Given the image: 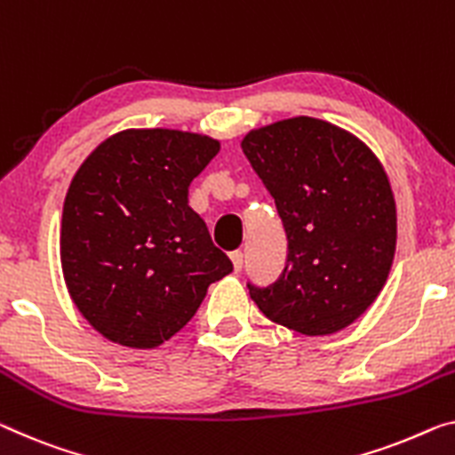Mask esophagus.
Instances as JSON below:
<instances>
[{"instance_id": "obj_1", "label": "esophagus", "mask_w": 455, "mask_h": 455, "mask_svg": "<svg viewBox=\"0 0 455 455\" xmlns=\"http://www.w3.org/2000/svg\"><path fill=\"white\" fill-rule=\"evenodd\" d=\"M229 258H232L234 272H240L242 267H243V254H242V251H232V254H229Z\"/></svg>"}]
</instances>
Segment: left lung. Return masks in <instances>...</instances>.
I'll use <instances>...</instances> for the list:
<instances>
[{
	"label": "left lung",
	"instance_id": "1",
	"mask_svg": "<svg viewBox=\"0 0 455 455\" xmlns=\"http://www.w3.org/2000/svg\"><path fill=\"white\" fill-rule=\"evenodd\" d=\"M242 150L281 215L289 254L270 286L248 284L264 315L303 335L354 323L380 295L396 248V205L380 160L315 117L251 130Z\"/></svg>",
	"mask_w": 455,
	"mask_h": 455
}]
</instances>
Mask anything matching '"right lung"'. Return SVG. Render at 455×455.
Wrapping results in <instances>:
<instances>
[{"instance_id": "right-lung-1", "label": "right lung", "mask_w": 455, "mask_h": 455, "mask_svg": "<svg viewBox=\"0 0 455 455\" xmlns=\"http://www.w3.org/2000/svg\"><path fill=\"white\" fill-rule=\"evenodd\" d=\"M218 152V140L193 132L124 130L75 172L62 207V276L81 315L114 344H164L209 284L234 270L188 207V185Z\"/></svg>"}]
</instances>
